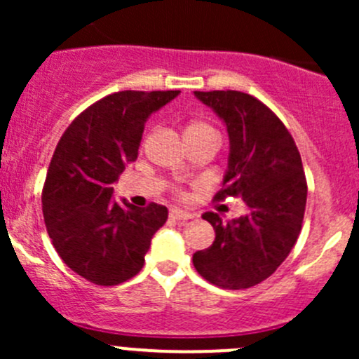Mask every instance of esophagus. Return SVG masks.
<instances>
[{
  "instance_id": "1",
  "label": "esophagus",
  "mask_w": 359,
  "mask_h": 359,
  "mask_svg": "<svg viewBox=\"0 0 359 359\" xmlns=\"http://www.w3.org/2000/svg\"><path fill=\"white\" fill-rule=\"evenodd\" d=\"M168 215H170V219L177 220V222H186V220L193 219V215H191V213L184 212V210H180V208H170Z\"/></svg>"
}]
</instances>
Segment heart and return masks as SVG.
<instances>
[{"mask_svg":"<svg viewBox=\"0 0 359 359\" xmlns=\"http://www.w3.org/2000/svg\"><path fill=\"white\" fill-rule=\"evenodd\" d=\"M217 135L215 128L203 119H193L184 126V137L186 139H201V137Z\"/></svg>","mask_w":359,"mask_h":359,"instance_id":"1","label":"heart"}]
</instances>
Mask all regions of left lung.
<instances>
[{
	"label": "left lung",
	"mask_w": 359,
	"mask_h": 359,
	"mask_svg": "<svg viewBox=\"0 0 359 359\" xmlns=\"http://www.w3.org/2000/svg\"><path fill=\"white\" fill-rule=\"evenodd\" d=\"M224 121L229 158L215 200L241 198L247 213L222 222L205 212L215 231L212 247L193 255L198 273L215 287L241 290L269 278L299 238L307 184L290 132L260 100L236 90L194 92Z\"/></svg>",
	"instance_id": "obj_1"
}]
</instances>
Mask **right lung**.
Masks as SVG:
<instances>
[{
  "label": "right lung",
  "instance_id": "right-lung-1",
  "mask_svg": "<svg viewBox=\"0 0 359 359\" xmlns=\"http://www.w3.org/2000/svg\"><path fill=\"white\" fill-rule=\"evenodd\" d=\"M179 90L112 93L83 111L64 132L43 187V217L52 245L74 273L102 287L135 276L166 206L137 208L112 200V186L135 161L144 126Z\"/></svg>",
  "mask_w": 359,
  "mask_h": 359
}]
</instances>
